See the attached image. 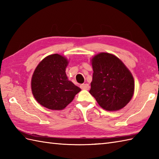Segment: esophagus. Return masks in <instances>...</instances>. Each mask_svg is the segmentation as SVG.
Instances as JSON below:
<instances>
[{"label": "esophagus", "instance_id": "obj_1", "mask_svg": "<svg viewBox=\"0 0 159 159\" xmlns=\"http://www.w3.org/2000/svg\"><path fill=\"white\" fill-rule=\"evenodd\" d=\"M80 88L82 89H85V90H88L89 89V84L85 83V84H82L80 85Z\"/></svg>", "mask_w": 159, "mask_h": 159}]
</instances>
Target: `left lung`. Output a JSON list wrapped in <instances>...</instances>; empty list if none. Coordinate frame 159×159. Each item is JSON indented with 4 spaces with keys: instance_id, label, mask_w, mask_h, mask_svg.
Returning <instances> with one entry per match:
<instances>
[{
    "instance_id": "1",
    "label": "left lung",
    "mask_w": 159,
    "mask_h": 159,
    "mask_svg": "<svg viewBox=\"0 0 159 159\" xmlns=\"http://www.w3.org/2000/svg\"><path fill=\"white\" fill-rule=\"evenodd\" d=\"M93 77L89 93L106 111H119L128 104L134 92L133 74L113 54L100 52L91 59Z\"/></svg>"
}]
</instances>
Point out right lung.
<instances>
[{"label": "right lung", "instance_id": "obj_1", "mask_svg": "<svg viewBox=\"0 0 159 159\" xmlns=\"http://www.w3.org/2000/svg\"><path fill=\"white\" fill-rule=\"evenodd\" d=\"M69 61L59 54L46 57L36 67L31 78V91L39 104L51 110H63L80 88L68 80L66 69Z\"/></svg>", "mask_w": 159, "mask_h": 159}]
</instances>
